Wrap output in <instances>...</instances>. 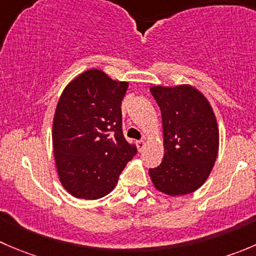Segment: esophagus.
<instances>
[{"label": "esophagus", "instance_id": "34e87169", "mask_svg": "<svg viewBox=\"0 0 256 256\" xmlns=\"http://www.w3.org/2000/svg\"><path fill=\"white\" fill-rule=\"evenodd\" d=\"M138 144V150H140V151H142V150H144V147L146 146V140H144H144H141V141H138V144Z\"/></svg>", "mask_w": 256, "mask_h": 256}]
</instances>
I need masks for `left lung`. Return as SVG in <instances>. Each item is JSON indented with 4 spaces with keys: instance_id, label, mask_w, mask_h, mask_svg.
<instances>
[{
    "instance_id": "obj_1",
    "label": "left lung",
    "mask_w": 256,
    "mask_h": 256,
    "mask_svg": "<svg viewBox=\"0 0 256 256\" xmlns=\"http://www.w3.org/2000/svg\"><path fill=\"white\" fill-rule=\"evenodd\" d=\"M162 115L164 154L148 170L158 192L178 197L196 192L207 180L219 150V128L213 108L196 86L150 88Z\"/></svg>"
}]
</instances>
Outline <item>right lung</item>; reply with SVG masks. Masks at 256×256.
Segmentation results:
<instances>
[{
    "mask_svg": "<svg viewBox=\"0 0 256 256\" xmlns=\"http://www.w3.org/2000/svg\"><path fill=\"white\" fill-rule=\"evenodd\" d=\"M128 82L99 69L76 76L62 92L53 118L54 161L64 190L79 200L105 197L136 154L122 134L121 102Z\"/></svg>",
    "mask_w": 256,
    "mask_h": 256,
    "instance_id": "obj_1",
    "label": "right lung"
}]
</instances>
